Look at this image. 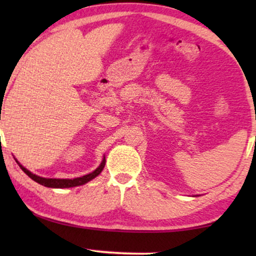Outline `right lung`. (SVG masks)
Masks as SVG:
<instances>
[{"mask_svg":"<svg viewBox=\"0 0 256 256\" xmlns=\"http://www.w3.org/2000/svg\"><path fill=\"white\" fill-rule=\"evenodd\" d=\"M104 163H106V160L104 158L102 163L100 164V166L96 170H94L93 172H90L88 174H85L82 177H78V178H73V180H57V178H43L40 176H36V174H31L29 170H26V168H23L20 164V169H22L24 172H26L28 176H29L31 180H34V182H37L38 184L44 185L46 188H73V186H78V185H82L90 182L93 178H96L98 174H99L102 169L104 168Z\"/></svg>","mask_w":256,"mask_h":256,"instance_id":"add662e5","label":"right lung"}]
</instances>
